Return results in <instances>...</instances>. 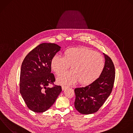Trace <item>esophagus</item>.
<instances>
[{
    "instance_id": "34e87169",
    "label": "esophagus",
    "mask_w": 133,
    "mask_h": 133,
    "mask_svg": "<svg viewBox=\"0 0 133 133\" xmlns=\"http://www.w3.org/2000/svg\"><path fill=\"white\" fill-rule=\"evenodd\" d=\"M67 88H68V86H62V90H64L65 89H66Z\"/></svg>"
}]
</instances>
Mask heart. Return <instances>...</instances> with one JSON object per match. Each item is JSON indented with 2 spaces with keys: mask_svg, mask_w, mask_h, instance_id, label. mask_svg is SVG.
<instances>
[{
  "mask_svg": "<svg viewBox=\"0 0 133 133\" xmlns=\"http://www.w3.org/2000/svg\"><path fill=\"white\" fill-rule=\"evenodd\" d=\"M71 65L72 70L57 78L59 83L71 84L78 81L81 85H88L96 81L101 75L105 65L103 56L86 48L67 49L64 57L55 55L51 59L50 67L57 75H61Z\"/></svg>",
  "mask_w": 133,
  "mask_h": 133,
  "instance_id": "1",
  "label": "heart"
}]
</instances>
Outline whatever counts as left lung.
Listing matches in <instances>:
<instances>
[{
    "instance_id": "obj_1",
    "label": "left lung",
    "mask_w": 133,
    "mask_h": 133,
    "mask_svg": "<svg viewBox=\"0 0 133 133\" xmlns=\"http://www.w3.org/2000/svg\"><path fill=\"white\" fill-rule=\"evenodd\" d=\"M105 55L104 69L99 78L84 87L75 89V107L82 114L97 112L111 94L115 78V69L109 57Z\"/></svg>"
}]
</instances>
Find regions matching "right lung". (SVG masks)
Wrapping results in <instances>:
<instances>
[{
    "label": "right lung",
    "instance_id": "right-lung-1",
    "mask_svg": "<svg viewBox=\"0 0 133 133\" xmlns=\"http://www.w3.org/2000/svg\"><path fill=\"white\" fill-rule=\"evenodd\" d=\"M61 47L55 44L43 43L30 51L22 65L20 93L27 106L36 112H43L55 103L62 87L54 84L50 63ZM51 84V88L47 86Z\"/></svg>",
    "mask_w": 133,
    "mask_h": 133
}]
</instances>
